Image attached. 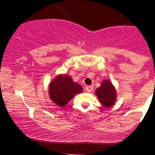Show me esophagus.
Instances as JSON below:
<instances>
[{
  "instance_id": "esophagus-1",
  "label": "esophagus",
  "mask_w": 155,
  "mask_h": 155,
  "mask_svg": "<svg viewBox=\"0 0 155 155\" xmlns=\"http://www.w3.org/2000/svg\"><path fill=\"white\" fill-rule=\"evenodd\" d=\"M85 90L87 91V92H91L92 90H93V86H91V85H87V86L85 87Z\"/></svg>"
}]
</instances>
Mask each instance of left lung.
Returning <instances> with one entry per match:
<instances>
[{
	"label": "left lung",
	"instance_id": "8db88e82",
	"mask_svg": "<svg viewBox=\"0 0 155 155\" xmlns=\"http://www.w3.org/2000/svg\"><path fill=\"white\" fill-rule=\"evenodd\" d=\"M101 104L107 107H110L115 103L116 93L112 83L109 80L102 82L101 87H98L95 92Z\"/></svg>",
	"mask_w": 155,
	"mask_h": 155
}]
</instances>
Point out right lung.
I'll use <instances>...</instances> for the list:
<instances>
[{"instance_id":"1","label":"right lung","mask_w":155,"mask_h":155,"mask_svg":"<svg viewBox=\"0 0 155 155\" xmlns=\"http://www.w3.org/2000/svg\"><path fill=\"white\" fill-rule=\"evenodd\" d=\"M49 96L59 107H64L77 94L82 91L80 85L73 81L68 75L58 76L49 85Z\"/></svg>"}]
</instances>
